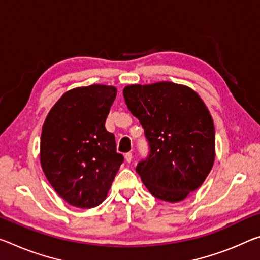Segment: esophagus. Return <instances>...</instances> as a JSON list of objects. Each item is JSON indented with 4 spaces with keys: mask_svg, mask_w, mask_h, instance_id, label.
<instances>
[{
    "mask_svg": "<svg viewBox=\"0 0 260 260\" xmlns=\"http://www.w3.org/2000/svg\"><path fill=\"white\" fill-rule=\"evenodd\" d=\"M132 158H133V155H132V152H126L125 154V159L126 162H132Z\"/></svg>",
    "mask_w": 260,
    "mask_h": 260,
    "instance_id": "esophagus-1",
    "label": "esophagus"
}]
</instances>
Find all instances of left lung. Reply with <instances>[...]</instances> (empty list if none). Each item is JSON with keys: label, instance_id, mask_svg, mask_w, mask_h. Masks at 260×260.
<instances>
[{"label": "left lung", "instance_id": "left-lung-1", "mask_svg": "<svg viewBox=\"0 0 260 260\" xmlns=\"http://www.w3.org/2000/svg\"><path fill=\"white\" fill-rule=\"evenodd\" d=\"M123 98L149 147L135 170L157 199L183 200L201 186L215 158L209 111L193 90L171 82L128 85Z\"/></svg>", "mask_w": 260, "mask_h": 260}]
</instances>
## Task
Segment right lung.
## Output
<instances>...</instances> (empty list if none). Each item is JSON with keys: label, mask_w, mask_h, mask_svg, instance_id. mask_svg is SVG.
Returning <instances> with one entry per match:
<instances>
[{"label": "right lung", "mask_w": 260, "mask_h": 260, "mask_svg": "<svg viewBox=\"0 0 260 260\" xmlns=\"http://www.w3.org/2000/svg\"><path fill=\"white\" fill-rule=\"evenodd\" d=\"M117 89L92 84L66 92L49 111L40 138V162L64 201L96 207L108 196L123 162L114 134L105 128Z\"/></svg>", "instance_id": "add662e5"}]
</instances>
